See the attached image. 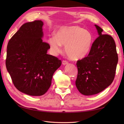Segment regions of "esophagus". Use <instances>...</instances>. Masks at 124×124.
Masks as SVG:
<instances>
[{
    "mask_svg": "<svg viewBox=\"0 0 124 124\" xmlns=\"http://www.w3.org/2000/svg\"><path fill=\"white\" fill-rule=\"evenodd\" d=\"M68 64V62L66 60H63L62 61V64L65 65V64Z\"/></svg>",
    "mask_w": 124,
    "mask_h": 124,
    "instance_id": "esophagus-1",
    "label": "esophagus"
}]
</instances>
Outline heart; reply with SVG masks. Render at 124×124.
<instances>
[{"instance_id": "b5f03b06", "label": "heart", "mask_w": 124, "mask_h": 124, "mask_svg": "<svg viewBox=\"0 0 124 124\" xmlns=\"http://www.w3.org/2000/svg\"><path fill=\"white\" fill-rule=\"evenodd\" d=\"M93 37L88 31L79 26L61 27L56 36L48 40L51 49L55 54L62 51V45L71 60H79L86 57L90 51Z\"/></svg>"}]
</instances>
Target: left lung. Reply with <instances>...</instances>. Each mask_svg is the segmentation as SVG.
I'll return each mask as SVG.
<instances>
[{
	"label": "left lung",
	"mask_w": 124,
	"mask_h": 124,
	"mask_svg": "<svg viewBox=\"0 0 124 124\" xmlns=\"http://www.w3.org/2000/svg\"><path fill=\"white\" fill-rule=\"evenodd\" d=\"M99 37L92 44L87 56L78 60L76 86L84 95H92L103 91L114 79L118 61L116 46L111 36L103 34L97 25Z\"/></svg>",
	"instance_id": "8db88e82"
}]
</instances>
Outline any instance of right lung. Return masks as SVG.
I'll use <instances>...</instances> for the list:
<instances>
[{
    "label": "right lung",
    "mask_w": 124,
    "mask_h": 124,
    "mask_svg": "<svg viewBox=\"0 0 124 124\" xmlns=\"http://www.w3.org/2000/svg\"><path fill=\"white\" fill-rule=\"evenodd\" d=\"M41 20L23 24L7 45L6 66L18 91L31 96L43 95L61 65L57 57L47 54L49 44L42 40Z\"/></svg>",
    "instance_id": "add662e5"
}]
</instances>
